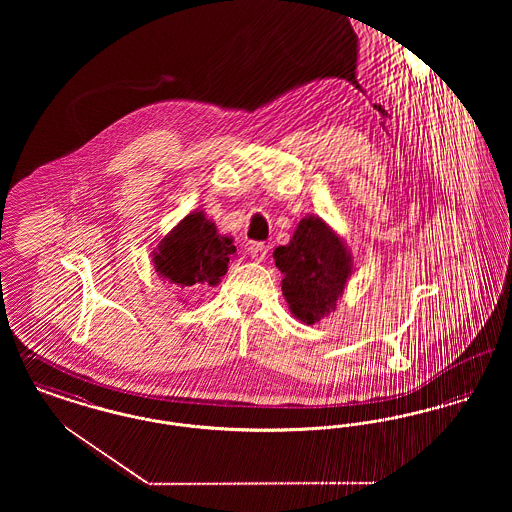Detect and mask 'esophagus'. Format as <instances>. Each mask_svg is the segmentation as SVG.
Listing matches in <instances>:
<instances>
[{
  "label": "esophagus",
  "instance_id": "esophagus-1",
  "mask_svg": "<svg viewBox=\"0 0 512 512\" xmlns=\"http://www.w3.org/2000/svg\"><path fill=\"white\" fill-rule=\"evenodd\" d=\"M267 245L261 244H251L249 245V255H251V259L253 261H257V263H261L265 257H267Z\"/></svg>",
  "mask_w": 512,
  "mask_h": 512
}]
</instances>
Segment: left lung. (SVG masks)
Returning <instances> with one entry per match:
<instances>
[{
  "label": "left lung",
  "mask_w": 512,
  "mask_h": 512,
  "mask_svg": "<svg viewBox=\"0 0 512 512\" xmlns=\"http://www.w3.org/2000/svg\"><path fill=\"white\" fill-rule=\"evenodd\" d=\"M282 278V295L293 317L317 324L336 311L353 272V257L340 234L315 215L299 220L288 245L272 253Z\"/></svg>",
  "instance_id": "left-lung-1"
}]
</instances>
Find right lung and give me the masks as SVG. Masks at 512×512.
Segmentation results:
<instances>
[{"instance_id":"add662e5","label":"right lung","mask_w":512,"mask_h":512,"mask_svg":"<svg viewBox=\"0 0 512 512\" xmlns=\"http://www.w3.org/2000/svg\"><path fill=\"white\" fill-rule=\"evenodd\" d=\"M234 253V240L219 234L215 222L197 209L157 244L151 251V261L155 272L178 288L199 284L215 288Z\"/></svg>"}]
</instances>
